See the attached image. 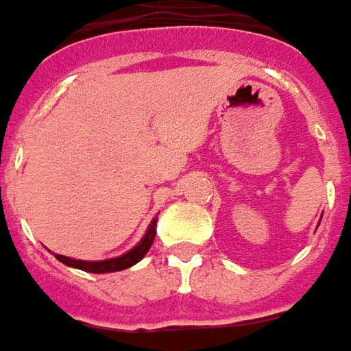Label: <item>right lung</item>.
Masks as SVG:
<instances>
[{
    "instance_id": "add662e5",
    "label": "right lung",
    "mask_w": 351,
    "mask_h": 351,
    "mask_svg": "<svg viewBox=\"0 0 351 351\" xmlns=\"http://www.w3.org/2000/svg\"><path fill=\"white\" fill-rule=\"evenodd\" d=\"M156 223L157 219L152 221V225L147 228L145 236L140 240V244L132 247L130 252H126L125 256L115 257V259H107V261H80V259H71L65 256H56L61 263H65L69 267H75V269H82L88 273H115V271H123L128 267L136 265L142 257L147 254V250L154 244V238H156Z\"/></svg>"
}]
</instances>
